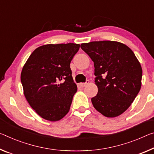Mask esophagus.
I'll list each match as a JSON object with an SVG mask.
<instances>
[{
  "label": "esophagus",
  "instance_id": "34e87169",
  "mask_svg": "<svg viewBox=\"0 0 154 154\" xmlns=\"http://www.w3.org/2000/svg\"><path fill=\"white\" fill-rule=\"evenodd\" d=\"M89 80H87L86 81V83H81V84H80V86L81 87H82V88H84V87H86L88 84H89Z\"/></svg>",
  "mask_w": 154,
  "mask_h": 154
}]
</instances>
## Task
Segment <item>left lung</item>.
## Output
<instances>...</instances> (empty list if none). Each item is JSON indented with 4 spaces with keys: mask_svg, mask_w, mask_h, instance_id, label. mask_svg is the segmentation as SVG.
<instances>
[{
    "mask_svg": "<svg viewBox=\"0 0 154 154\" xmlns=\"http://www.w3.org/2000/svg\"><path fill=\"white\" fill-rule=\"evenodd\" d=\"M94 62V83L98 93L94 108L109 118L128 109L141 88L143 70L131 48L116 41H95L81 45Z\"/></svg>",
    "mask_w": 154,
    "mask_h": 154,
    "instance_id": "left-lung-1",
    "label": "left lung"
}]
</instances>
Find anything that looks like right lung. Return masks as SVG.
<instances>
[{
	"label": "right lung",
	"instance_id": "right-lung-1",
	"mask_svg": "<svg viewBox=\"0 0 154 154\" xmlns=\"http://www.w3.org/2000/svg\"><path fill=\"white\" fill-rule=\"evenodd\" d=\"M79 46L74 43L41 46L24 65L20 79L24 97L45 120L60 121L69 112L77 90L70 64Z\"/></svg>",
	"mask_w": 154,
	"mask_h": 154
}]
</instances>
